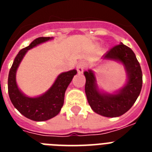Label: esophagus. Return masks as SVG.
I'll return each instance as SVG.
<instances>
[{"label": "esophagus", "mask_w": 152, "mask_h": 152, "mask_svg": "<svg viewBox=\"0 0 152 152\" xmlns=\"http://www.w3.org/2000/svg\"><path fill=\"white\" fill-rule=\"evenodd\" d=\"M85 66H86V64L85 62L83 61H80L77 64V65H76V70H77V72H78V73H82L83 72V70H84V69H85Z\"/></svg>", "instance_id": "34e87169"}]
</instances>
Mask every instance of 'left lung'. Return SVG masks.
I'll return each mask as SVG.
<instances>
[{
    "mask_svg": "<svg viewBox=\"0 0 152 152\" xmlns=\"http://www.w3.org/2000/svg\"><path fill=\"white\" fill-rule=\"evenodd\" d=\"M103 59L122 63L127 72V83L114 94L101 92L92 70L86 71L83 74L87 99L95 113L107 118L119 117L132 107L139 96L143 83L141 68L133 51L121 42L107 51Z\"/></svg>",
    "mask_w": 152,
    "mask_h": 152,
    "instance_id": "8db88e82",
    "label": "left lung"
}]
</instances>
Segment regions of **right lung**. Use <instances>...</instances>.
Segmentation results:
<instances>
[{
  "mask_svg": "<svg viewBox=\"0 0 152 152\" xmlns=\"http://www.w3.org/2000/svg\"><path fill=\"white\" fill-rule=\"evenodd\" d=\"M52 39L50 37H39L29 46L22 49L14 59L8 74V90L12 103L24 117L35 121L49 120L60 113L64 104L65 91L73 76L77 73L76 69L61 73L52 87L43 95L38 97H27L19 89L15 80V74L26 53L34 46Z\"/></svg>",
  "mask_w": 152,
  "mask_h": 152,
  "instance_id": "obj_1",
  "label": "right lung"
}]
</instances>
